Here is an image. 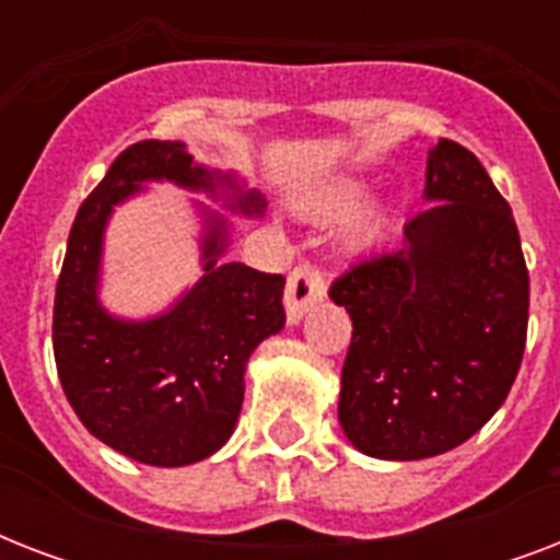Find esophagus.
Instances as JSON below:
<instances>
[{
	"mask_svg": "<svg viewBox=\"0 0 560 560\" xmlns=\"http://www.w3.org/2000/svg\"><path fill=\"white\" fill-rule=\"evenodd\" d=\"M325 299V279L314 267H296L290 272L288 288H284V311L288 325H296L302 316Z\"/></svg>",
	"mask_w": 560,
	"mask_h": 560,
	"instance_id": "1",
	"label": "esophagus"
}]
</instances>
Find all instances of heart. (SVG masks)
Here are the masks:
<instances>
[{"label": "heart", "instance_id": "b5f03b06", "mask_svg": "<svg viewBox=\"0 0 560 560\" xmlns=\"http://www.w3.org/2000/svg\"><path fill=\"white\" fill-rule=\"evenodd\" d=\"M366 200V183H346V186L325 194L323 200H316L307 211L319 220H340L354 214ZM383 235H386V218H383V211L369 209L349 226V232H346V246H349L351 253H366V249L381 244Z\"/></svg>", "mask_w": 560, "mask_h": 560}]
</instances>
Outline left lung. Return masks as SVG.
I'll return each instance as SVG.
<instances>
[{"mask_svg": "<svg viewBox=\"0 0 560 560\" xmlns=\"http://www.w3.org/2000/svg\"><path fill=\"white\" fill-rule=\"evenodd\" d=\"M424 202L395 253L331 284L354 325L337 416L374 459H430L468 442L503 407L526 346L521 235L477 156L439 139Z\"/></svg>", "mask_w": 560, "mask_h": 560, "instance_id": "left-lung-1", "label": "left lung"}]
</instances>
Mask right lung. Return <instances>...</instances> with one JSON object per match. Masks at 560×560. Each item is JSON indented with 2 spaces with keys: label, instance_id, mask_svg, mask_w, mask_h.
<instances>
[{
  "label": "right lung",
  "instance_id": "right-lung-1",
  "mask_svg": "<svg viewBox=\"0 0 560 560\" xmlns=\"http://www.w3.org/2000/svg\"><path fill=\"white\" fill-rule=\"evenodd\" d=\"M153 183L202 194L241 218L267 200L235 171L194 162L183 142L130 144L83 200L55 293V363L74 416L127 459L183 468L209 459L235 433L253 351L284 328V279L223 261L232 223L191 200L200 220V279L165 311L116 316L101 302L104 235L116 206Z\"/></svg>",
  "mask_w": 560,
  "mask_h": 560
}]
</instances>
